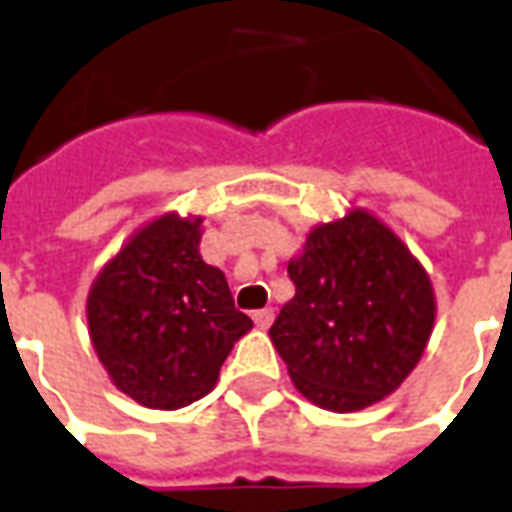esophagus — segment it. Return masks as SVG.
Instances as JSON below:
<instances>
[{
    "label": "esophagus",
    "instance_id": "1",
    "mask_svg": "<svg viewBox=\"0 0 512 512\" xmlns=\"http://www.w3.org/2000/svg\"><path fill=\"white\" fill-rule=\"evenodd\" d=\"M252 321H255L257 329H268L271 326V321H274V310H257L255 315H252Z\"/></svg>",
    "mask_w": 512,
    "mask_h": 512
}]
</instances>
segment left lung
<instances>
[{
	"label": "left lung",
	"instance_id": "obj_1",
	"mask_svg": "<svg viewBox=\"0 0 512 512\" xmlns=\"http://www.w3.org/2000/svg\"><path fill=\"white\" fill-rule=\"evenodd\" d=\"M296 296L268 329L312 406L351 414L403 384L428 348L436 293L400 235L367 208L315 224L288 260Z\"/></svg>",
	"mask_w": 512,
	"mask_h": 512
}]
</instances>
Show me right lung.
I'll return each mask as SVG.
<instances>
[{
	"label": "right lung",
	"mask_w": 512,
	"mask_h": 512,
	"mask_svg": "<svg viewBox=\"0 0 512 512\" xmlns=\"http://www.w3.org/2000/svg\"><path fill=\"white\" fill-rule=\"evenodd\" d=\"M200 241L202 216L161 213L128 235L87 293L95 356L139 406L175 411L208 395L252 329Z\"/></svg>",
	"instance_id": "right-lung-1"
}]
</instances>
